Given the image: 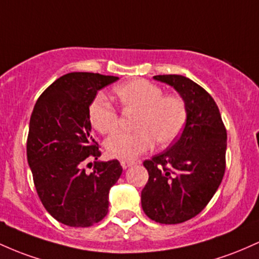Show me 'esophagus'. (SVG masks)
<instances>
[{"label": "esophagus", "mask_w": 259, "mask_h": 259, "mask_svg": "<svg viewBox=\"0 0 259 259\" xmlns=\"http://www.w3.org/2000/svg\"><path fill=\"white\" fill-rule=\"evenodd\" d=\"M133 162L132 161H127V160H122L121 161V166L123 168H128L130 166H132Z\"/></svg>", "instance_id": "obj_1"}]
</instances>
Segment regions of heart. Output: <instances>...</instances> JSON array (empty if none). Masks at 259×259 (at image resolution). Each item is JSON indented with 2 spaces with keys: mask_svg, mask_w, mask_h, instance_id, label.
I'll use <instances>...</instances> for the list:
<instances>
[{
  "mask_svg": "<svg viewBox=\"0 0 259 259\" xmlns=\"http://www.w3.org/2000/svg\"><path fill=\"white\" fill-rule=\"evenodd\" d=\"M126 111L138 112L132 133H115L105 142L110 156L133 160L155 144L161 147L176 141L187 121V106L177 95H164L159 85L147 79H132L115 88ZM89 122L103 135L115 132L120 118L115 107L103 95H97L88 109Z\"/></svg>",
  "mask_w": 259,
  "mask_h": 259,
  "instance_id": "obj_1",
  "label": "heart"
}]
</instances>
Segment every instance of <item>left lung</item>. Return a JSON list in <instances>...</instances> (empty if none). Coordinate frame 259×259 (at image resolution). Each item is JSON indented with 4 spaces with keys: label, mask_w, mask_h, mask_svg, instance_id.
Instances as JSON below:
<instances>
[{
    "label": "left lung",
    "mask_w": 259,
    "mask_h": 259,
    "mask_svg": "<svg viewBox=\"0 0 259 259\" xmlns=\"http://www.w3.org/2000/svg\"><path fill=\"white\" fill-rule=\"evenodd\" d=\"M154 79L184 99L187 121L175 143L143 162L149 180L142 191V208L154 222L180 224L199 214L222 184L228 136L215 101L202 87L180 74Z\"/></svg>",
    "instance_id": "8db88e82"
}]
</instances>
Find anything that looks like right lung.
Here are the masks:
<instances>
[{
    "label": "right lung",
    "mask_w": 259,
    "mask_h": 259,
    "mask_svg": "<svg viewBox=\"0 0 259 259\" xmlns=\"http://www.w3.org/2000/svg\"><path fill=\"white\" fill-rule=\"evenodd\" d=\"M118 77L88 72L67 73L37 99L27 141L28 164L46 210L57 222L88 228L104 219L109 192L122 174L117 160L95 161L87 174L84 160L101 155L92 137L88 109L104 87Z\"/></svg>",
    "instance_id": "1"
}]
</instances>
